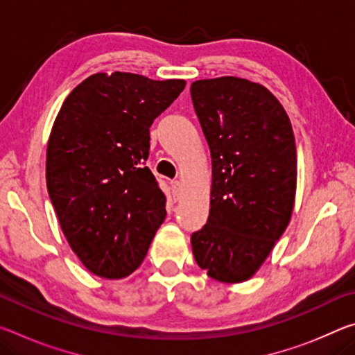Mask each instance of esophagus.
<instances>
[{"label": "esophagus", "mask_w": 355, "mask_h": 355, "mask_svg": "<svg viewBox=\"0 0 355 355\" xmlns=\"http://www.w3.org/2000/svg\"><path fill=\"white\" fill-rule=\"evenodd\" d=\"M171 188H172V196H173V199L175 200H178L180 199V196H182V183L180 182H172L171 183Z\"/></svg>", "instance_id": "obj_1"}]
</instances>
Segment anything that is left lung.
<instances>
[{"instance_id":"1","label":"left lung","mask_w":355,"mask_h":355,"mask_svg":"<svg viewBox=\"0 0 355 355\" xmlns=\"http://www.w3.org/2000/svg\"><path fill=\"white\" fill-rule=\"evenodd\" d=\"M191 97L211 153L209 216L192 233V255L222 284L249 280L290 224L297 155L284 106L238 76L199 80Z\"/></svg>"}]
</instances>
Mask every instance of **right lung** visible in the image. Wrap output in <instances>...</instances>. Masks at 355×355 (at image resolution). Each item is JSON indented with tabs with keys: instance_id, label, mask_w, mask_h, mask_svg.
<instances>
[{
	"instance_id": "1",
	"label": "right lung",
	"mask_w": 355,
	"mask_h": 355,
	"mask_svg": "<svg viewBox=\"0 0 355 355\" xmlns=\"http://www.w3.org/2000/svg\"><path fill=\"white\" fill-rule=\"evenodd\" d=\"M184 80L95 73L64 100L46 146V188L59 225L87 271L123 279L147 255L166 196L146 166L153 120Z\"/></svg>"
}]
</instances>
